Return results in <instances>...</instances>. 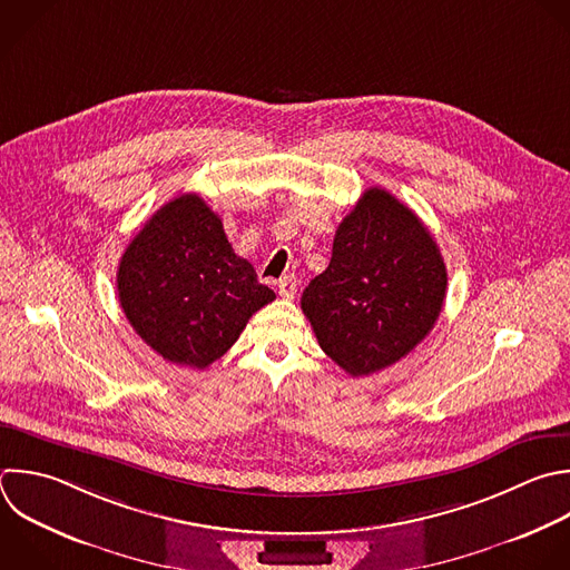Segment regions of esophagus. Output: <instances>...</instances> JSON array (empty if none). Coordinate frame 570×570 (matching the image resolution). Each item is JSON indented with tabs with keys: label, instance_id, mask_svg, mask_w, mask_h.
<instances>
[{
	"label": "esophagus",
	"instance_id": "esophagus-1",
	"mask_svg": "<svg viewBox=\"0 0 570 570\" xmlns=\"http://www.w3.org/2000/svg\"><path fill=\"white\" fill-rule=\"evenodd\" d=\"M296 289H298V283H296V276H294V274L283 276V278L278 281V294H281L285 301L294 298V296H296Z\"/></svg>",
	"mask_w": 570,
	"mask_h": 570
}]
</instances>
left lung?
<instances>
[{"label":"left lung","instance_id":"8db88e82","mask_svg":"<svg viewBox=\"0 0 570 570\" xmlns=\"http://www.w3.org/2000/svg\"><path fill=\"white\" fill-rule=\"evenodd\" d=\"M445 287V263L428 227L372 187L338 225L332 261L305 287L301 307L321 350L347 374L367 376L430 334Z\"/></svg>","mask_w":570,"mask_h":570}]
</instances>
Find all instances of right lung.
<instances>
[{"label": "right lung", "mask_w": 570, "mask_h": 570, "mask_svg": "<svg viewBox=\"0 0 570 570\" xmlns=\"http://www.w3.org/2000/svg\"><path fill=\"white\" fill-rule=\"evenodd\" d=\"M118 298L140 338L176 365L205 370L276 294L234 254L198 194L160 207L125 249Z\"/></svg>", "instance_id": "add662e5"}]
</instances>
